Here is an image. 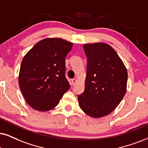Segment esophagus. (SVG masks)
I'll return each mask as SVG.
<instances>
[{
  "label": "esophagus",
  "instance_id": "1",
  "mask_svg": "<svg viewBox=\"0 0 148 148\" xmlns=\"http://www.w3.org/2000/svg\"><path fill=\"white\" fill-rule=\"evenodd\" d=\"M76 82H77V79H76V78H73V79H72V85H75V84L76 83Z\"/></svg>",
  "mask_w": 148,
  "mask_h": 148
}]
</instances>
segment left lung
Wrapping results in <instances>:
<instances>
[{
  "instance_id": "left-lung-1",
  "label": "left lung",
  "mask_w": 148,
  "mask_h": 148,
  "mask_svg": "<svg viewBox=\"0 0 148 148\" xmlns=\"http://www.w3.org/2000/svg\"><path fill=\"white\" fill-rule=\"evenodd\" d=\"M87 57L85 91L78 95L80 108L87 115L100 118L120 103L126 92L128 72L117 52L104 42L85 44Z\"/></svg>"
}]
</instances>
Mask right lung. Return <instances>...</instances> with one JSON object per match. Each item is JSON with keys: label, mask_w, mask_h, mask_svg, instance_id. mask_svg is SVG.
Wrapping results in <instances>:
<instances>
[{"label": "right lung", "mask_w": 148, "mask_h": 148, "mask_svg": "<svg viewBox=\"0 0 148 148\" xmlns=\"http://www.w3.org/2000/svg\"><path fill=\"white\" fill-rule=\"evenodd\" d=\"M72 46V42L61 38H46L24 57L18 83L26 102L33 109H52L70 89L65 76V59Z\"/></svg>", "instance_id": "add662e5"}]
</instances>
